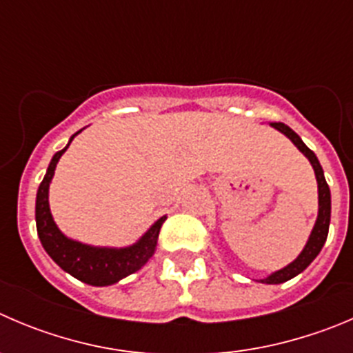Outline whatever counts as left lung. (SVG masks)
<instances>
[{"label": "left lung", "instance_id": "obj_1", "mask_svg": "<svg viewBox=\"0 0 353 353\" xmlns=\"http://www.w3.org/2000/svg\"><path fill=\"white\" fill-rule=\"evenodd\" d=\"M270 126H274L275 130H279L281 133L288 137L305 156L308 157L310 161L312 168L315 171V179H317V185H319V216L317 221H315V227L312 230L310 237H308V243L307 246L303 248V251L300 253V256L290 263L288 267H284L283 270H277L274 272L272 275H268L267 279H261L260 283L265 284H281V283H286V281L293 279L294 275H298L300 272H303L312 261L315 260L319 253H321L322 246H324L325 239H327V232H330V221H331V192H330V185L325 183L324 179V171H322L321 163H319L317 156L308 149L307 145L303 143V140L290 128L286 126L284 123H270Z\"/></svg>", "mask_w": 353, "mask_h": 353}]
</instances>
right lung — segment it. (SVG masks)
I'll use <instances>...</instances> for the list:
<instances>
[{"mask_svg":"<svg viewBox=\"0 0 353 353\" xmlns=\"http://www.w3.org/2000/svg\"><path fill=\"white\" fill-rule=\"evenodd\" d=\"M78 133L70 137L69 143ZM67 147L53 156L52 163L46 170L45 179L39 183L38 196H36V229H38L39 241H41L46 253L52 256V260L67 274L83 281V283L92 284V286H110L126 275L140 270L152 258V254L156 253L159 230L166 216H161L139 243L128 248H119V250L86 246V244L63 236L53 221L52 213H50L48 189L53 173H55L57 163H59L60 156L67 150Z\"/></svg>","mask_w":353,"mask_h":353,"instance_id":"add662e5","label":"right lung"}]
</instances>
